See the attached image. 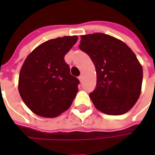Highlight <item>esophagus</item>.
Returning a JSON list of instances; mask_svg holds the SVG:
<instances>
[{"label":"esophagus","mask_w":155,"mask_h":155,"mask_svg":"<svg viewBox=\"0 0 155 155\" xmlns=\"http://www.w3.org/2000/svg\"><path fill=\"white\" fill-rule=\"evenodd\" d=\"M79 80H80V81H81V82H82V81H83V75H82V74L79 76Z\"/></svg>","instance_id":"1"}]
</instances>
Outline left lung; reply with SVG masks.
I'll use <instances>...</instances> for the list:
<instances>
[{
	"label": "left lung",
	"instance_id": "1",
	"mask_svg": "<svg viewBox=\"0 0 155 155\" xmlns=\"http://www.w3.org/2000/svg\"><path fill=\"white\" fill-rule=\"evenodd\" d=\"M79 47L93 61L96 87L90 94L98 110L111 115L125 114L140 97L143 69L133 51L111 35L94 33L81 35Z\"/></svg>",
	"mask_w": 155,
	"mask_h": 155
}]
</instances>
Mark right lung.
Returning a JSON list of instances; mask_svg holds the SVG:
<instances>
[{
  "label": "right lung",
  "mask_w": 155,
  "mask_h": 155,
  "mask_svg": "<svg viewBox=\"0 0 155 155\" xmlns=\"http://www.w3.org/2000/svg\"><path fill=\"white\" fill-rule=\"evenodd\" d=\"M77 40V35L49 40L24 61L19 75V93L34 114L54 118L71 107L80 81L71 74L64 57Z\"/></svg>",
  "instance_id": "1"
}]
</instances>
